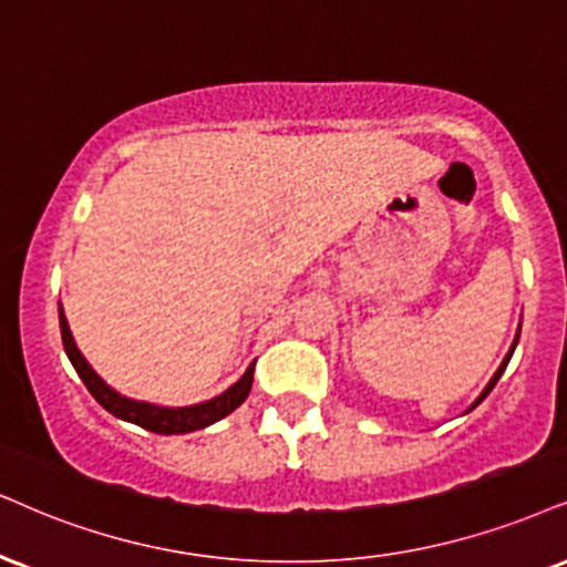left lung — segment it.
I'll list each match as a JSON object with an SVG mask.
<instances>
[{
  "label": "left lung",
  "instance_id": "8db88e82",
  "mask_svg": "<svg viewBox=\"0 0 567 567\" xmlns=\"http://www.w3.org/2000/svg\"><path fill=\"white\" fill-rule=\"evenodd\" d=\"M518 339H520V328H518V333H515V341H513V347H509V352L505 354V360H502V365L497 368V373H494V375H492V381H488V383H486V389H484V391H481V396H478V400H476V402H473V408H478V404H481V402H484V400H486V396H488V391H492L494 386H497L499 375H502V373H505L507 362H509V358H513L515 347H518ZM473 408H471V410H473Z\"/></svg>",
  "mask_w": 567,
  "mask_h": 567
}]
</instances>
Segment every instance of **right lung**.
Listing matches in <instances>:
<instances>
[{"mask_svg":"<svg viewBox=\"0 0 567 567\" xmlns=\"http://www.w3.org/2000/svg\"><path fill=\"white\" fill-rule=\"evenodd\" d=\"M60 333H62V347H65L68 360L73 362L75 373L81 375V381L86 383L91 396H94V400L100 402L104 410L113 412V415L121 417V421L136 423L152 433H165V436L207 429V425L220 421V417L230 415V412H234L244 400H247L249 389H251V379H255V375H251L255 373V362H251V365L247 368V373H244L241 379L234 383V386L223 391L220 396H213V400H207V402L192 404V408H159V404L136 402V400H128V396L117 394L113 386H107V383L96 375V370L89 365L86 358L81 354V349L75 347L73 333H70L68 318H65V312H62V307H60Z\"/></svg>","mask_w":567,"mask_h":567,"instance_id":"1","label":"right lung"}]
</instances>
